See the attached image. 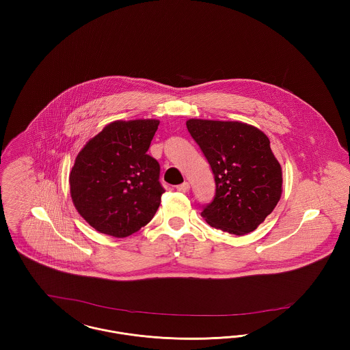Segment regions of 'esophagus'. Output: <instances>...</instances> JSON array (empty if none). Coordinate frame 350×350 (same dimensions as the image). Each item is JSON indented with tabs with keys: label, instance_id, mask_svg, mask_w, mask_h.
<instances>
[{
	"label": "esophagus",
	"instance_id": "obj_1",
	"mask_svg": "<svg viewBox=\"0 0 350 350\" xmlns=\"http://www.w3.org/2000/svg\"><path fill=\"white\" fill-rule=\"evenodd\" d=\"M189 189H190V185H189V183H183L177 186V190H178V191H181V193H187V191H189Z\"/></svg>",
	"mask_w": 350,
	"mask_h": 350
}]
</instances>
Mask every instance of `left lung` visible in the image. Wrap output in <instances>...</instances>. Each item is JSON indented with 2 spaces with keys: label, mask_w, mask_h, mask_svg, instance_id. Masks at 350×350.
Listing matches in <instances>:
<instances>
[{
  "label": "left lung",
  "mask_w": 350,
  "mask_h": 350,
  "mask_svg": "<svg viewBox=\"0 0 350 350\" xmlns=\"http://www.w3.org/2000/svg\"><path fill=\"white\" fill-rule=\"evenodd\" d=\"M186 127L206 156L215 178V197L200 215L233 234L254 231L282 194V167L270 140L241 122L189 119Z\"/></svg>",
  "instance_id": "obj_1"
}]
</instances>
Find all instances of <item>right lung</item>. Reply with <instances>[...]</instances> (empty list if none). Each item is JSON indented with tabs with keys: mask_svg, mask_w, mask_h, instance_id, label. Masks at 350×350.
I'll list each match as a JSON object with an SVG mask.
<instances>
[{
	"mask_svg": "<svg viewBox=\"0 0 350 350\" xmlns=\"http://www.w3.org/2000/svg\"><path fill=\"white\" fill-rule=\"evenodd\" d=\"M159 120H116L92 137L69 174L79 214L96 230L126 237L148 224L165 191L160 165L147 154Z\"/></svg>",
	"mask_w": 350,
	"mask_h": 350,
	"instance_id": "obj_1",
	"label": "right lung"
}]
</instances>
